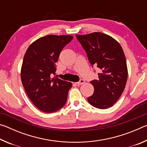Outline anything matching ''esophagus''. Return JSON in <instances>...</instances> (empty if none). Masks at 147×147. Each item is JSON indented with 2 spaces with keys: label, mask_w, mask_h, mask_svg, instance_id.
Returning <instances> with one entry per match:
<instances>
[{
  "label": "esophagus",
  "mask_w": 147,
  "mask_h": 147,
  "mask_svg": "<svg viewBox=\"0 0 147 147\" xmlns=\"http://www.w3.org/2000/svg\"><path fill=\"white\" fill-rule=\"evenodd\" d=\"M84 83H85V80L83 79H81L80 80V81L78 82H76V84H77V85H82V84H84Z\"/></svg>",
  "instance_id": "esophagus-1"
}]
</instances>
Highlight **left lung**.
Returning <instances> with one entry per match:
<instances>
[{
  "mask_svg": "<svg viewBox=\"0 0 147 147\" xmlns=\"http://www.w3.org/2000/svg\"><path fill=\"white\" fill-rule=\"evenodd\" d=\"M76 37L86 51L91 66H96L100 72L97 80L91 81L94 93L88 98L89 103L98 109L110 108L123 93L127 81L123 50L115 39L101 32Z\"/></svg>",
  "mask_w": 147,
  "mask_h": 147,
  "instance_id": "8db88e82",
  "label": "left lung"
}]
</instances>
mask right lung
<instances>
[{"instance_id": "obj_1", "label": "right lung", "mask_w": 147, "mask_h": 147, "mask_svg": "<svg viewBox=\"0 0 147 147\" xmlns=\"http://www.w3.org/2000/svg\"><path fill=\"white\" fill-rule=\"evenodd\" d=\"M73 39L67 35H48L32 43L24 54L22 83L32 103L45 113L55 112L67 102L72 84L52 76L61 50Z\"/></svg>"}]
</instances>
